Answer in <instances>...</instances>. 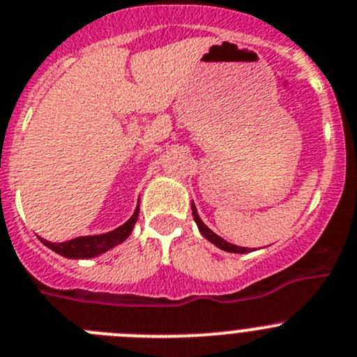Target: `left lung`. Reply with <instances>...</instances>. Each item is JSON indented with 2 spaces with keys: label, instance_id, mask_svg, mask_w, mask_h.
<instances>
[{
  "label": "left lung",
  "instance_id": "left-lung-1",
  "mask_svg": "<svg viewBox=\"0 0 357 357\" xmlns=\"http://www.w3.org/2000/svg\"><path fill=\"white\" fill-rule=\"evenodd\" d=\"M191 208H192V217H195V222H196V226H198L199 233H202V235L205 236V238L208 240V242H212L213 245L219 247V249H222V250H226V252H235V254L250 252V249H247V247H238V245H235V243L226 242V240L220 238L219 235H215V233H213L212 229H210V227L206 226L205 222H203L202 217L198 215V210H196L195 203H191Z\"/></svg>",
  "mask_w": 357,
  "mask_h": 357
}]
</instances>
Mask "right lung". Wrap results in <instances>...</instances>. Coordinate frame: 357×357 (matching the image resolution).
Returning <instances> with one entry per match:
<instances>
[{"label": "right lung", "instance_id": "1", "mask_svg": "<svg viewBox=\"0 0 357 357\" xmlns=\"http://www.w3.org/2000/svg\"><path fill=\"white\" fill-rule=\"evenodd\" d=\"M138 206L135 210L133 215L126 220L122 226L115 227L112 231L103 233V235H89V236H79V238L68 240V242H49L45 238H40V242L45 247L52 249L54 252H57L59 256L70 257V259H91V257H96L100 254H105L107 250L114 249L119 243L124 242L128 236L133 231L135 224H137L138 219Z\"/></svg>", "mask_w": 357, "mask_h": 357}]
</instances>
